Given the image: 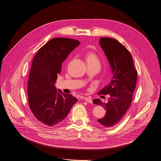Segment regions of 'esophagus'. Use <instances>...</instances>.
I'll list each match as a JSON object with an SVG mask.
<instances>
[{"mask_svg":"<svg viewBox=\"0 0 161 161\" xmlns=\"http://www.w3.org/2000/svg\"><path fill=\"white\" fill-rule=\"evenodd\" d=\"M84 100L86 101V102H87L88 103H92V100L91 99V98H88V97H85L84 98Z\"/></svg>","mask_w":161,"mask_h":161,"instance_id":"1","label":"esophagus"}]
</instances>
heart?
I'll list each match as a JSON object with an SVG mask.
<instances>
[{
    "label": "heart",
    "mask_w": 161,
    "mask_h": 161,
    "mask_svg": "<svg viewBox=\"0 0 161 161\" xmlns=\"http://www.w3.org/2000/svg\"><path fill=\"white\" fill-rule=\"evenodd\" d=\"M87 63H95L99 64V59L97 56L93 52H90L86 55Z\"/></svg>",
    "instance_id": "heart-1"
}]
</instances>
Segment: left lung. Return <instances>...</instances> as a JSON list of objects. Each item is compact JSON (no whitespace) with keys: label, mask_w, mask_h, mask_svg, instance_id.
I'll use <instances>...</instances> for the list:
<instances>
[{"label":"left lung","mask_w":161,"mask_h":161,"mask_svg":"<svg viewBox=\"0 0 161 161\" xmlns=\"http://www.w3.org/2000/svg\"><path fill=\"white\" fill-rule=\"evenodd\" d=\"M99 43L108 59L113 76L111 83L99 92L100 94L109 95L108 102H102L97 98L93 102L106 110L105 116L98 119V123L109 128L120 122L130 108L136 87L137 71L131 53L118 40L102 37Z\"/></svg>","instance_id":"8db88e82"}]
</instances>
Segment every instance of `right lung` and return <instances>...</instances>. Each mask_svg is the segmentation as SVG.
<instances>
[{
    "label": "right lung",
    "instance_id": "1",
    "mask_svg": "<svg viewBox=\"0 0 161 161\" xmlns=\"http://www.w3.org/2000/svg\"><path fill=\"white\" fill-rule=\"evenodd\" d=\"M79 45L75 39L54 38L42 46L33 59L28 81V103L36 118L48 126L63 121L78 101L71 94L59 93L54 85L63 62Z\"/></svg>",
    "mask_w": 161,
    "mask_h": 161
}]
</instances>
